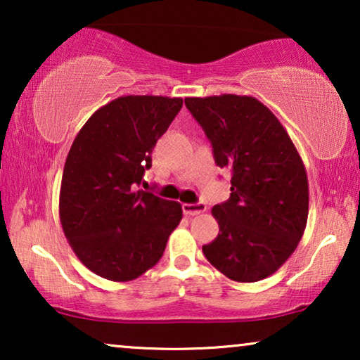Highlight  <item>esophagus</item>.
Here are the masks:
<instances>
[{
  "instance_id": "34e87169",
  "label": "esophagus",
  "mask_w": 360,
  "mask_h": 360,
  "mask_svg": "<svg viewBox=\"0 0 360 360\" xmlns=\"http://www.w3.org/2000/svg\"><path fill=\"white\" fill-rule=\"evenodd\" d=\"M181 210L186 216H196L201 214L206 211V205L205 203H184L181 205Z\"/></svg>"
}]
</instances>
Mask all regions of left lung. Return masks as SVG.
Wrapping results in <instances>:
<instances>
[{
    "label": "left lung",
    "mask_w": 360,
    "mask_h": 360,
    "mask_svg": "<svg viewBox=\"0 0 360 360\" xmlns=\"http://www.w3.org/2000/svg\"><path fill=\"white\" fill-rule=\"evenodd\" d=\"M229 169L231 196L211 210L219 224L203 245L210 264L234 282H259L282 267L307 228L308 176L297 147L272 111L254 96L185 98Z\"/></svg>",
    "instance_id": "left-lung-1"
}]
</instances>
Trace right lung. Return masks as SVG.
<instances>
[{"label": "right lung", "mask_w": 360, "mask_h": 360, "mask_svg": "<svg viewBox=\"0 0 360 360\" xmlns=\"http://www.w3.org/2000/svg\"><path fill=\"white\" fill-rule=\"evenodd\" d=\"M181 98L129 95L101 106L78 132L63 167L58 214L91 272L129 282L159 262L181 205L136 190Z\"/></svg>", "instance_id": "add662e5"}]
</instances>
